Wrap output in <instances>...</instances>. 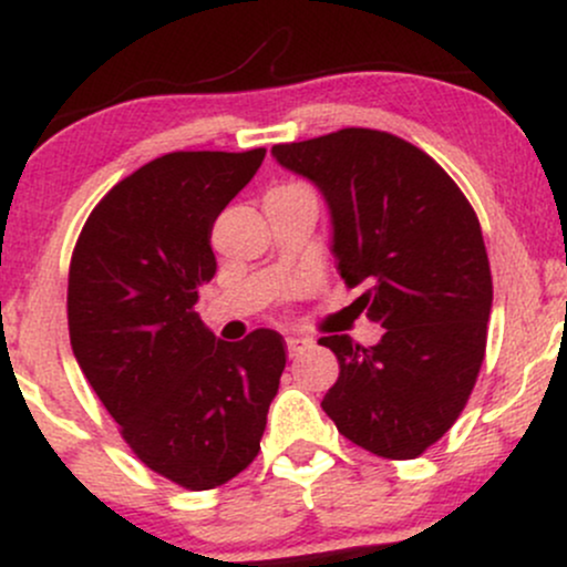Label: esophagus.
Returning a JSON list of instances; mask_svg holds the SVG:
<instances>
[{
	"instance_id": "1",
	"label": "esophagus",
	"mask_w": 567,
	"mask_h": 567,
	"mask_svg": "<svg viewBox=\"0 0 567 567\" xmlns=\"http://www.w3.org/2000/svg\"><path fill=\"white\" fill-rule=\"evenodd\" d=\"M285 347H288L290 357H298L311 347V341H309V338H303V336H288V338H285Z\"/></svg>"
}]
</instances>
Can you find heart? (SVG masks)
I'll return each mask as SVG.
<instances>
[{
    "instance_id": "b5f03b06",
    "label": "heart",
    "mask_w": 567,
    "mask_h": 567,
    "mask_svg": "<svg viewBox=\"0 0 567 567\" xmlns=\"http://www.w3.org/2000/svg\"><path fill=\"white\" fill-rule=\"evenodd\" d=\"M282 188H288V186H282Z\"/></svg>"
}]
</instances>
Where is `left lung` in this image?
<instances>
[{"label":"left lung","instance_id":"obj_1","mask_svg":"<svg viewBox=\"0 0 567 567\" xmlns=\"http://www.w3.org/2000/svg\"><path fill=\"white\" fill-rule=\"evenodd\" d=\"M271 154L322 192L338 271L365 285L351 306L386 328L373 347L320 338L341 368L322 410L354 445L415 458L455 424L485 360L493 279L480 220L451 175L392 133L347 127Z\"/></svg>","mask_w":567,"mask_h":567}]
</instances>
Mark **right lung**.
Here are the masks:
<instances>
[{
  "mask_svg": "<svg viewBox=\"0 0 567 567\" xmlns=\"http://www.w3.org/2000/svg\"><path fill=\"white\" fill-rule=\"evenodd\" d=\"M264 157L148 162L97 202L71 256L69 336L84 379L143 464L188 491L256 458L288 360L277 330L220 341L194 309L216 277L213 224Z\"/></svg>",
  "mask_w": 567,
  "mask_h": 567,
  "instance_id": "1",
  "label": "right lung"
}]
</instances>
